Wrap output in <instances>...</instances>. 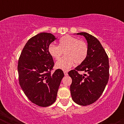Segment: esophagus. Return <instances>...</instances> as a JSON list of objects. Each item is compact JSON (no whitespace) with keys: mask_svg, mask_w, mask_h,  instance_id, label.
I'll return each instance as SVG.
<instances>
[{"mask_svg":"<svg viewBox=\"0 0 124 124\" xmlns=\"http://www.w3.org/2000/svg\"><path fill=\"white\" fill-rule=\"evenodd\" d=\"M63 73H64V75H65V76H68V72H67L66 71H64Z\"/></svg>","mask_w":124,"mask_h":124,"instance_id":"esophagus-1","label":"esophagus"}]
</instances>
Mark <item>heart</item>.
Returning <instances> with one entry per match:
<instances>
[{
	"instance_id": "heart-1",
	"label": "heart",
	"mask_w": 124,
	"mask_h": 124,
	"mask_svg": "<svg viewBox=\"0 0 124 124\" xmlns=\"http://www.w3.org/2000/svg\"><path fill=\"white\" fill-rule=\"evenodd\" d=\"M49 55L58 60L64 52L65 56L56 62L58 69L67 70L73 66V63L80 64L85 61L88 55L89 48L85 41L70 35H66L59 39V45L50 44L48 48Z\"/></svg>"
}]
</instances>
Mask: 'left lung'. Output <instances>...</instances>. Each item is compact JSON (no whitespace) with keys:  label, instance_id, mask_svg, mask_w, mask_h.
<instances>
[{"label":"left lung","instance_id":"left-lung-1","mask_svg":"<svg viewBox=\"0 0 124 124\" xmlns=\"http://www.w3.org/2000/svg\"><path fill=\"white\" fill-rule=\"evenodd\" d=\"M87 42L88 55L84 62L68 75L72 78L70 90L72 100L80 106H87L96 101L103 93L109 79V61L100 41L87 32H79ZM83 71L87 74L81 75Z\"/></svg>","mask_w":124,"mask_h":124}]
</instances>
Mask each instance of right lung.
<instances>
[{
    "mask_svg": "<svg viewBox=\"0 0 124 124\" xmlns=\"http://www.w3.org/2000/svg\"><path fill=\"white\" fill-rule=\"evenodd\" d=\"M56 39L53 34L47 32L32 37L25 44L18 62L21 88L32 103L44 107L55 101L64 76L61 69L51 72L54 62L48 48Z\"/></svg>",
    "mask_w": 124,
    "mask_h": 124,
    "instance_id": "right-lung-1",
    "label": "right lung"
}]
</instances>
